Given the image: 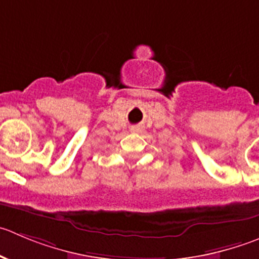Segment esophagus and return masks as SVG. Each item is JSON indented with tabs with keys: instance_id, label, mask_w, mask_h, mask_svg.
<instances>
[{
	"instance_id": "obj_1",
	"label": "esophagus",
	"mask_w": 259,
	"mask_h": 259,
	"mask_svg": "<svg viewBox=\"0 0 259 259\" xmlns=\"http://www.w3.org/2000/svg\"><path fill=\"white\" fill-rule=\"evenodd\" d=\"M131 132H141V127L140 125H134V127H131Z\"/></svg>"
}]
</instances>
